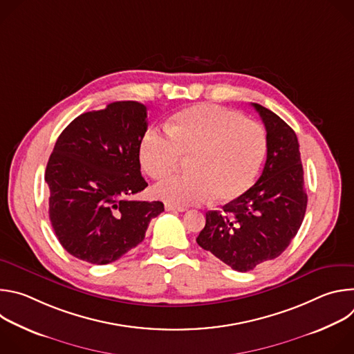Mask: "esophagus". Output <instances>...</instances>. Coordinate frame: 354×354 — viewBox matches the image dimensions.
<instances>
[{
  "mask_svg": "<svg viewBox=\"0 0 354 354\" xmlns=\"http://www.w3.org/2000/svg\"><path fill=\"white\" fill-rule=\"evenodd\" d=\"M165 210H167V212H179V213H183V212H186V207L174 206V205H165Z\"/></svg>",
  "mask_w": 354,
  "mask_h": 354,
  "instance_id": "esophagus-1",
  "label": "esophagus"
}]
</instances>
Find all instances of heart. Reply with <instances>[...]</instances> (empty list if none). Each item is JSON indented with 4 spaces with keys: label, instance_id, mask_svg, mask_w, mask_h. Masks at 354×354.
<instances>
[{
    "label": "heart",
    "instance_id": "heart-1",
    "mask_svg": "<svg viewBox=\"0 0 354 354\" xmlns=\"http://www.w3.org/2000/svg\"><path fill=\"white\" fill-rule=\"evenodd\" d=\"M168 131L148 129L138 145L144 172L161 179L187 156V174L174 175L154 186L168 205H196L212 196L230 201L246 192L265 161V129L236 112L213 104H198L175 113Z\"/></svg>",
    "mask_w": 354,
    "mask_h": 354
}]
</instances>
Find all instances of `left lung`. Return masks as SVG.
<instances>
[{
	"label": "left lung",
	"instance_id": "1",
	"mask_svg": "<svg viewBox=\"0 0 354 354\" xmlns=\"http://www.w3.org/2000/svg\"><path fill=\"white\" fill-rule=\"evenodd\" d=\"M266 127L268 156L258 182L223 210L206 213L197 243L238 272L280 257L297 235L307 210L299 145L276 113L252 104Z\"/></svg>",
	"mask_w": 354,
	"mask_h": 354
}]
</instances>
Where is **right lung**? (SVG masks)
<instances>
[{"instance_id":"obj_1","label":"right lung","mask_w":354,"mask_h":354,"mask_svg":"<svg viewBox=\"0 0 354 354\" xmlns=\"http://www.w3.org/2000/svg\"><path fill=\"white\" fill-rule=\"evenodd\" d=\"M147 108L136 100L109 104L75 118L60 134L44 180L48 217L62 246L92 265H108L145 236L161 201L129 198L148 183L140 172L138 145Z\"/></svg>"}]
</instances>
